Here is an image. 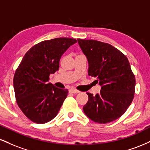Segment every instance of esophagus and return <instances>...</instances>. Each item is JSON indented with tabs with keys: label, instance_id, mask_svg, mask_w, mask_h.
Wrapping results in <instances>:
<instances>
[{
	"label": "esophagus",
	"instance_id": "obj_1",
	"mask_svg": "<svg viewBox=\"0 0 150 150\" xmlns=\"http://www.w3.org/2000/svg\"><path fill=\"white\" fill-rule=\"evenodd\" d=\"M70 92L73 93V94H77V93L80 92V91L77 90V89H73V88H72V89H70Z\"/></svg>",
	"mask_w": 150,
	"mask_h": 150
}]
</instances>
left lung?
<instances>
[{
    "label": "left lung",
    "instance_id": "obj_1",
    "mask_svg": "<svg viewBox=\"0 0 150 150\" xmlns=\"http://www.w3.org/2000/svg\"><path fill=\"white\" fill-rule=\"evenodd\" d=\"M88 61V75L95 77L101 91L95 96L87 92L88 101L83 111L89 119L107 123L118 119L134 98L135 75L126 56L107 43L78 39Z\"/></svg>",
    "mask_w": 150,
    "mask_h": 150
}]
</instances>
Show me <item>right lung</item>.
Returning <instances> with one entry per match:
<instances>
[{"mask_svg":"<svg viewBox=\"0 0 150 150\" xmlns=\"http://www.w3.org/2000/svg\"><path fill=\"white\" fill-rule=\"evenodd\" d=\"M77 40L56 38L32 46L15 71L13 86L17 103L29 119L43 124L57 116L68 90L55 87L49 75L59 68L62 55Z\"/></svg>","mask_w":150,"mask_h":150,"instance_id":"right-lung-1","label":"right lung"}]
</instances>
